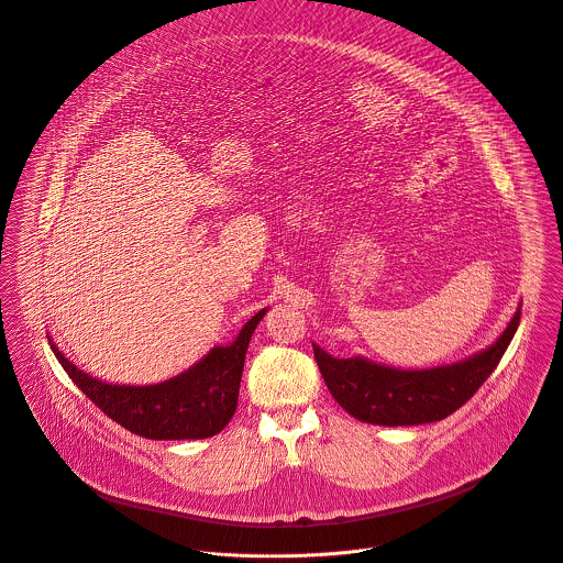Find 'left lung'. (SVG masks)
I'll use <instances>...</instances> for the list:
<instances>
[{
    "label": "left lung",
    "instance_id": "left-lung-1",
    "mask_svg": "<svg viewBox=\"0 0 563 563\" xmlns=\"http://www.w3.org/2000/svg\"><path fill=\"white\" fill-rule=\"evenodd\" d=\"M522 301L503 333L482 351L433 368H395L364 355L333 357L317 342L314 357L338 405L353 418L379 427H413L451 416L468 401L505 355Z\"/></svg>",
    "mask_w": 563,
    "mask_h": 563
}]
</instances>
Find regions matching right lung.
Instances as JSON below:
<instances>
[{
  "instance_id": "obj_1",
  "label": "right lung",
  "mask_w": 563,
  "mask_h": 563,
  "mask_svg": "<svg viewBox=\"0 0 563 563\" xmlns=\"http://www.w3.org/2000/svg\"><path fill=\"white\" fill-rule=\"evenodd\" d=\"M268 308L242 324L230 344H214L199 362L161 384H110L78 368L49 338L71 382L106 416L150 440H203L228 427L241 393L249 340Z\"/></svg>"
}]
</instances>
